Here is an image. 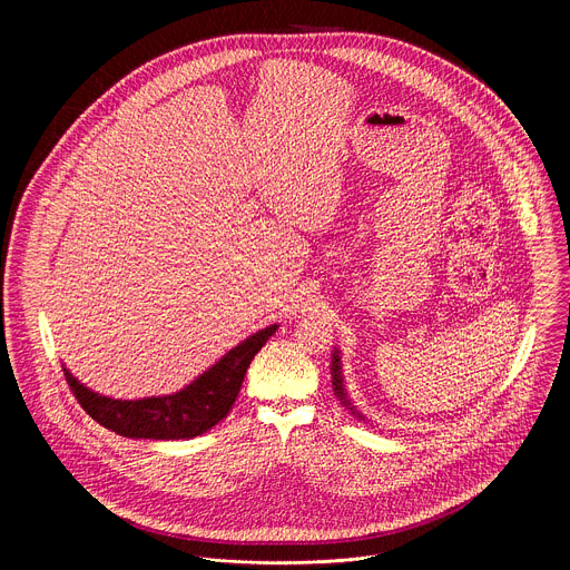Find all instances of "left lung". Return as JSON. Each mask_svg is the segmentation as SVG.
Returning <instances> with one entry per match:
<instances>
[{
	"label": "left lung",
	"instance_id": "8db88e82",
	"mask_svg": "<svg viewBox=\"0 0 570 570\" xmlns=\"http://www.w3.org/2000/svg\"><path fill=\"white\" fill-rule=\"evenodd\" d=\"M332 385H334V394L341 399V403L345 405V409H350V413L361 420V422H367L365 415H361V411H356V405L350 401L347 396V390H345V379H343V363H341V352L334 350L332 354Z\"/></svg>",
	"mask_w": 570,
	"mask_h": 570
}]
</instances>
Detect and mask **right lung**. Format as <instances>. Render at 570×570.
Segmentation results:
<instances>
[{"label":"right lung","mask_w":570,"mask_h":570,"mask_svg":"<svg viewBox=\"0 0 570 570\" xmlns=\"http://www.w3.org/2000/svg\"><path fill=\"white\" fill-rule=\"evenodd\" d=\"M277 327L279 324H271V327L248 336L174 394L112 399L80 383L65 365L62 372L80 409L108 431L132 440H191L227 417L255 354Z\"/></svg>","instance_id":"1"}]
</instances>
